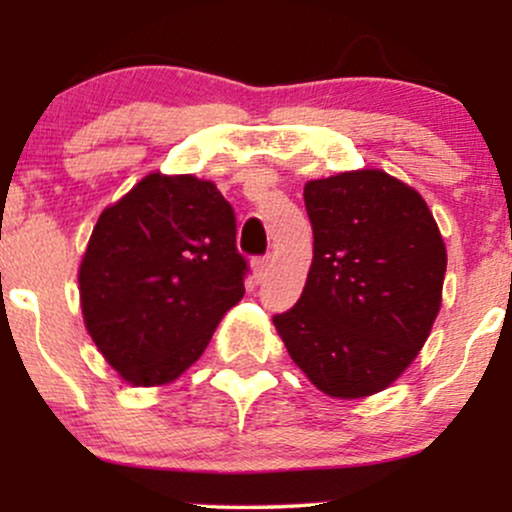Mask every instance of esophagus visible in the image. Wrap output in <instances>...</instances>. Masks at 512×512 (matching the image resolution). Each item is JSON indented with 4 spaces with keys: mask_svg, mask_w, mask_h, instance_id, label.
I'll return each mask as SVG.
<instances>
[{
    "mask_svg": "<svg viewBox=\"0 0 512 512\" xmlns=\"http://www.w3.org/2000/svg\"><path fill=\"white\" fill-rule=\"evenodd\" d=\"M267 269H269V257H255V260H252V274H255L257 281L264 279Z\"/></svg>",
    "mask_w": 512,
    "mask_h": 512,
    "instance_id": "obj_1",
    "label": "esophagus"
}]
</instances>
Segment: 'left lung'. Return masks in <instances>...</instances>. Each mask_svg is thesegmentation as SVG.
<instances>
[{
	"instance_id": "1",
	"label": "left lung",
	"mask_w": 512,
	"mask_h": 512,
	"mask_svg": "<svg viewBox=\"0 0 512 512\" xmlns=\"http://www.w3.org/2000/svg\"><path fill=\"white\" fill-rule=\"evenodd\" d=\"M313 223L305 289L276 332L330 397L385 390L414 361L440 310L445 243L424 197L383 170L310 180Z\"/></svg>"
}]
</instances>
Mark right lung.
Instances as JSON below:
<instances>
[{
  "label": "right lung",
  "mask_w": 512,
  "mask_h": 512,
  "mask_svg": "<svg viewBox=\"0 0 512 512\" xmlns=\"http://www.w3.org/2000/svg\"><path fill=\"white\" fill-rule=\"evenodd\" d=\"M236 214L214 182L151 173L93 228L79 269L86 330L127 383L166 385L245 293Z\"/></svg>",
  "instance_id": "add662e5"
}]
</instances>
